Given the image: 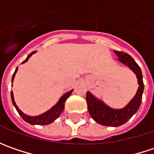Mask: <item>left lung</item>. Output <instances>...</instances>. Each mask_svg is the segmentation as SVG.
I'll return each instance as SVG.
<instances>
[{
	"label": "left lung",
	"mask_w": 154,
	"mask_h": 154,
	"mask_svg": "<svg viewBox=\"0 0 154 154\" xmlns=\"http://www.w3.org/2000/svg\"><path fill=\"white\" fill-rule=\"evenodd\" d=\"M114 52L118 56V60L128 66L136 74L139 87L135 96L124 108L120 109L109 108L102 101L92 96L89 92H86V103L89 113L94 121L103 126L118 127L127 122L139 109L142 99L144 84L140 68L133 58L123 51H114Z\"/></svg>",
	"instance_id": "8db88e82"
}]
</instances>
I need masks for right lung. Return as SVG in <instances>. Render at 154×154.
Returning <instances> with one entry per match:
<instances>
[{
  "label": "right lung",
  "instance_id": "1",
  "mask_svg": "<svg viewBox=\"0 0 154 154\" xmlns=\"http://www.w3.org/2000/svg\"><path fill=\"white\" fill-rule=\"evenodd\" d=\"M35 52H36V51H35ZM35 52H34V51L32 52L29 56H27L26 59L24 62H22V63L27 62V61H28V59H29L31 56H32ZM17 70H18V67H17L16 69H15L14 74H13L12 81H13L14 79L15 74H16ZM12 86H13V85H12ZM72 92H73V90H71L70 92L65 93V94L62 96V98L59 99V101L57 102V103H56V105H55V106H53L50 110L46 111L45 113L42 114V115L37 116H30L26 115V114H24V113L21 111L20 109H19V107H18V106H17V104L15 103L14 98V93H13V92H11V98H12V102H13L14 105V107L16 108V109H17V111L19 112V114L21 116V117H22L25 121L26 122L30 123V124H33V125H35V124H38V125H47V124H50V123H51V122H53L56 120V118H58V117L60 116V115L62 114V112L63 111V109H64L65 102H66L67 98L71 95Z\"/></svg>",
  "mask_w": 154,
  "mask_h": 154
}]
</instances>
